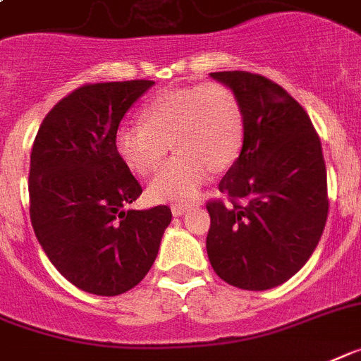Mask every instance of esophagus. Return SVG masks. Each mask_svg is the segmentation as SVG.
Listing matches in <instances>:
<instances>
[{
	"instance_id": "34e87169",
	"label": "esophagus",
	"mask_w": 361,
	"mask_h": 361,
	"mask_svg": "<svg viewBox=\"0 0 361 361\" xmlns=\"http://www.w3.org/2000/svg\"><path fill=\"white\" fill-rule=\"evenodd\" d=\"M188 208H190V207H180V204H175V207H171V214H173L175 217L184 216V214L188 212Z\"/></svg>"
}]
</instances>
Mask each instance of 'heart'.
I'll return each mask as SVG.
<instances>
[{
  "mask_svg": "<svg viewBox=\"0 0 361 361\" xmlns=\"http://www.w3.org/2000/svg\"><path fill=\"white\" fill-rule=\"evenodd\" d=\"M142 123L116 130L120 159L134 173L149 175L169 151H177L147 186L157 202L186 204L210 173L228 168L243 145V110L221 82H204L159 94L140 112Z\"/></svg>",
  "mask_w": 361,
  "mask_h": 361,
  "instance_id": "obj_1",
  "label": "heart"
}]
</instances>
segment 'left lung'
<instances>
[{"instance_id":"left-lung-1","label":"left lung","mask_w":361,"mask_h":361,"mask_svg":"<svg viewBox=\"0 0 361 361\" xmlns=\"http://www.w3.org/2000/svg\"><path fill=\"white\" fill-rule=\"evenodd\" d=\"M243 110V145L210 201L208 260L221 281L262 291L305 266L329 216L321 140L288 92L249 71H216ZM242 202L240 203L239 201Z\"/></svg>"}]
</instances>
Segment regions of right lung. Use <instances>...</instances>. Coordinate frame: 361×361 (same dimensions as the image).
Wrapping results in <instances>:
<instances>
[{
	"instance_id": "right-lung-1",
	"label": "right lung",
	"mask_w": 361,
	"mask_h": 361,
	"mask_svg": "<svg viewBox=\"0 0 361 361\" xmlns=\"http://www.w3.org/2000/svg\"><path fill=\"white\" fill-rule=\"evenodd\" d=\"M153 85L80 86L49 110L32 144V228L59 273L86 293L112 297L134 288L171 223L166 204L127 210L142 186L114 145L123 116Z\"/></svg>"
}]
</instances>
